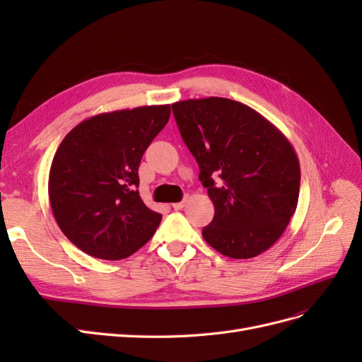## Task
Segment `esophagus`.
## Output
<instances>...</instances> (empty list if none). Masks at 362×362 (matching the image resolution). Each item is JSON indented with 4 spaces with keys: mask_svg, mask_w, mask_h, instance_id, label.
I'll return each instance as SVG.
<instances>
[{
    "mask_svg": "<svg viewBox=\"0 0 362 362\" xmlns=\"http://www.w3.org/2000/svg\"><path fill=\"white\" fill-rule=\"evenodd\" d=\"M184 205H185V202H184V201H181V202H175V204H172V206L175 208V210H181V208H184Z\"/></svg>",
    "mask_w": 362,
    "mask_h": 362,
    "instance_id": "esophagus-1",
    "label": "esophagus"
}]
</instances>
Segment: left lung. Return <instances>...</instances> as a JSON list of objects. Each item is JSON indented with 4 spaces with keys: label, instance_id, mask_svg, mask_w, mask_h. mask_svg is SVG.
<instances>
[{
    "label": "left lung",
    "instance_id": "obj_1",
    "mask_svg": "<svg viewBox=\"0 0 362 362\" xmlns=\"http://www.w3.org/2000/svg\"><path fill=\"white\" fill-rule=\"evenodd\" d=\"M172 110L214 205L205 242L235 259L262 254L298 206L300 166L288 139L254 108L228 98L180 101Z\"/></svg>",
    "mask_w": 362,
    "mask_h": 362
}]
</instances>
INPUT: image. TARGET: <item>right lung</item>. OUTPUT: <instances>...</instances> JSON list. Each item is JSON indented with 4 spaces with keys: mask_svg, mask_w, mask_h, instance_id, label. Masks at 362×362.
<instances>
[{
    "mask_svg": "<svg viewBox=\"0 0 362 362\" xmlns=\"http://www.w3.org/2000/svg\"><path fill=\"white\" fill-rule=\"evenodd\" d=\"M170 105H144L83 120L52 158L54 218L76 247L101 259L133 255L154 235L161 214L139 194V166L168 124Z\"/></svg>",
    "mask_w": 362,
    "mask_h": 362,
    "instance_id": "1",
    "label": "right lung"
}]
</instances>
